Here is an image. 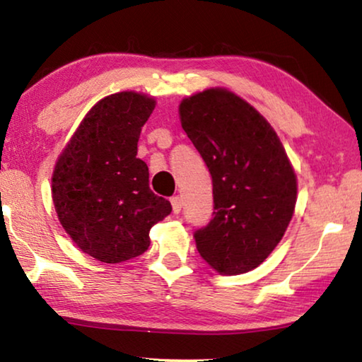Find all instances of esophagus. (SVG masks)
I'll return each mask as SVG.
<instances>
[{"instance_id": "obj_1", "label": "esophagus", "mask_w": 362, "mask_h": 362, "mask_svg": "<svg viewBox=\"0 0 362 362\" xmlns=\"http://www.w3.org/2000/svg\"><path fill=\"white\" fill-rule=\"evenodd\" d=\"M170 203H172V210H174V213H180V210H182V198L179 195L172 197L170 198Z\"/></svg>"}]
</instances>
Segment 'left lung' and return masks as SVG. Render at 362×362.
Segmentation results:
<instances>
[{
	"instance_id": "obj_1",
	"label": "left lung",
	"mask_w": 362,
	"mask_h": 362,
	"mask_svg": "<svg viewBox=\"0 0 362 362\" xmlns=\"http://www.w3.org/2000/svg\"><path fill=\"white\" fill-rule=\"evenodd\" d=\"M180 119L213 182V218L193 233L198 252L226 276L252 271L281 243L297 202V177L282 142L228 90L185 98Z\"/></svg>"
}]
</instances>
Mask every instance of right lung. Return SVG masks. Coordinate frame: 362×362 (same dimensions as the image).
Segmentation results:
<instances>
[{
    "label": "right lung",
    "instance_id": "obj_1",
    "mask_svg": "<svg viewBox=\"0 0 362 362\" xmlns=\"http://www.w3.org/2000/svg\"><path fill=\"white\" fill-rule=\"evenodd\" d=\"M156 101L121 91L98 101L59 157L52 200L60 225L81 251L118 264L147 251L149 231L170 215L169 200L149 188L137 141Z\"/></svg>",
    "mask_w": 362,
    "mask_h": 362
}]
</instances>
